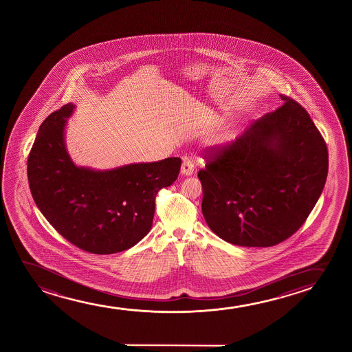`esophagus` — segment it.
<instances>
[{
  "label": "esophagus",
  "mask_w": 352,
  "mask_h": 352,
  "mask_svg": "<svg viewBox=\"0 0 352 352\" xmlns=\"http://www.w3.org/2000/svg\"><path fill=\"white\" fill-rule=\"evenodd\" d=\"M193 162L188 157H184L183 164H182V169H180V173L183 177H190L193 174Z\"/></svg>",
  "instance_id": "obj_1"
}]
</instances>
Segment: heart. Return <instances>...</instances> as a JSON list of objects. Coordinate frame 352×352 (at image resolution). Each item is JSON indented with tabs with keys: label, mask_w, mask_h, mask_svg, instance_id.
Returning <instances> with one entry per match:
<instances>
[{
	"label": "heart",
	"mask_w": 352,
	"mask_h": 352,
	"mask_svg": "<svg viewBox=\"0 0 352 352\" xmlns=\"http://www.w3.org/2000/svg\"><path fill=\"white\" fill-rule=\"evenodd\" d=\"M220 119H222V118H220ZM223 138H225V140H227V137H223Z\"/></svg>",
	"instance_id": "heart-1"
}]
</instances>
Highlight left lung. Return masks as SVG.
<instances>
[{
  "label": "left lung",
  "mask_w": 352,
  "mask_h": 352,
  "mask_svg": "<svg viewBox=\"0 0 352 352\" xmlns=\"http://www.w3.org/2000/svg\"><path fill=\"white\" fill-rule=\"evenodd\" d=\"M198 172L208 226L233 245L268 248L303 225L322 193L327 145L289 97Z\"/></svg>",
  "instance_id": "left-lung-1"
}]
</instances>
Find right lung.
Listing matches in <instances>:
<instances>
[{
	"label": "right lung",
	"mask_w": 352,
	"mask_h": 352,
	"mask_svg": "<svg viewBox=\"0 0 352 352\" xmlns=\"http://www.w3.org/2000/svg\"><path fill=\"white\" fill-rule=\"evenodd\" d=\"M76 104L54 111L39 127L28 160L34 203L69 243L108 255L127 250L153 227L155 197L177 180L179 157L95 169L73 162L66 146Z\"/></svg>",
	"instance_id": "add662e5"
}]
</instances>
